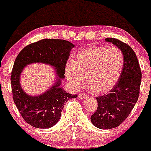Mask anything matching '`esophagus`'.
Masks as SVG:
<instances>
[{
    "label": "esophagus",
    "instance_id": "obj_1",
    "mask_svg": "<svg viewBox=\"0 0 151 151\" xmlns=\"http://www.w3.org/2000/svg\"><path fill=\"white\" fill-rule=\"evenodd\" d=\"M78 97H79V99H84V98H85L86 97H87V94H85L84 93H80V94H79Z\"/></svg>",
    "mask_w": 151,
    "mask_h": 151
}]
</instances>
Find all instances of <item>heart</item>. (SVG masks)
<instances>
[{
  "label": "heart",
  "instance_id": "obj_1",
  "mask_svg": "<svg viewBox=\"0 0 151 151\" xmlns=\"http://www.w3.org/2000/svg\"><path fill=\"white\" fill-rule=\"evenodd\" d=\"M123 64L124 56L119 48L89 46L67 64L66 78L73 88L78 89L85 84L87 77L90 90L106 93L117 84Z\"/></svg>",
  "mask_w": 151,
  "mask_h": 151
}]
</instances>
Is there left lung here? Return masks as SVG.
<instances>
[{"label":"left lung","instance_id":"8db88e82","mask_svg":"<svg viewBox=\"0 0 151 151\" xmlns=\"http://www.w3.org/2000/svg\"><path fill=\"white\" fill-rule=\"evenodd\" d=\"M122 51L123 68L120 79L108 94L96 97L97 109L91 116L95 127L107 130L119 126L131 112L137 101L142 73L136 54L130 46L114 38L105 39Z\"/></svg>","mask_w":151,"mask_h":151}]
</instances>
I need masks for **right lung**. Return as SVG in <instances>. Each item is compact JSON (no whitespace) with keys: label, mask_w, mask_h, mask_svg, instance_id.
Here are the masks:
<instances>
[{"label":"right lung","mask_w":151,"mask_h":151,"mask_svg":"<svg viewBox=\"0 0 151 151\" xmlns=\"http://www.w3.org/2000/svg\"><path fill=\"white\" fill-rule=\"evenodd\" d=\"M75 47L62 39H45L24 47L15 60L11 82L13 99L24 120L37 128H50L57 123L65 102L77 94L64 91L62 80L71 49ZM34 63H43L55 67L57 74L55 83L44 93L37 96L26 94L21 87L19 78L25 66Z\"/></svg>","instance_id":"obj_1"}]
</instances>
